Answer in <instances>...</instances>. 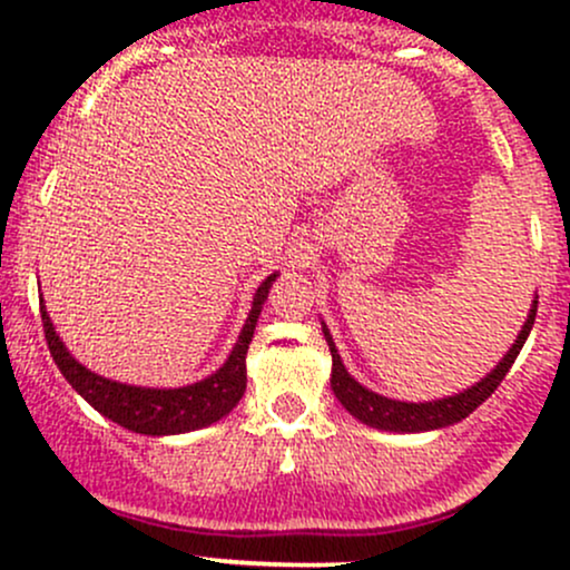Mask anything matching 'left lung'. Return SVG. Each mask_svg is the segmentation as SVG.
Segmentation results:
<instances>
[{
  "instance_id": "left-lung-1",
  "label": "left lung",
  "mask_w": 570,
  "mask_h": 570,
  "mask_svg": "<svg viewBox=\"0 0 570 570\" xmlns=\"http://www.w3.org/2000/svg\"><path fill=\"white\" fill-rule=\"evenodd\" d=\"M535 307H539V294L533 297L531 311H528L525 324H522L520 335H517L512 348L507 351V356H503L480 383L469 385V389H463L461 394L431 399V402H399V399L381 396L375 394V391L364 389V385L358 383L356 377H351V372L345 370L343 358H340V353L335 348V340H332L330 330H326V324L322 322V332L332 353V377H330L332 391H335L337 402L343 404L356 421H362L364 426L370 429L394 431V434H421V431L453 426V423L463 421L466 415H472V412L480 407V404L485 402L495 389H499L503 377H507V372L512 370L517 353L522 351V345H525V340L533 330Z\"/></svg>"
}]
</instances>
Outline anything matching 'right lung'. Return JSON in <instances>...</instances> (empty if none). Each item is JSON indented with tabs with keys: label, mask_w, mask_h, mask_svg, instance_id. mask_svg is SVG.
<instances>
[{
	"label": "right lung",
	"mask_w": 570,
	"mask_h": 570,
	"mask_svg": "<svg viewBox=\"0 0 570 570\" xmlns=\"http://www.w3.org/2000/svg\"><path fill=\"white\" fill-rule=\"evenodd\" d=\"M278 273H271L263 284L257 286L252 299V311L240 330L238 340H235L230 356L222 364L217 372L203 377L198 383L179 385V389H144V385H128L109 381V377L96 375L88 367H82L75 356H71L63 340L56 335V326L50 322L45 303L42 311V326L45 340L53 362L67 377L71 389L80 394L90 407H96L104 417L115 421L117 426L136 431V434L147 436H171V434H187V431H198L212 426V423L222 421L230 415L235 404L240 402L246 391V351L254 337V326H257L259 313L271 292L273 281Z\"/></svg>",
	"instance_id": "add662e5"
}]
</instances>
